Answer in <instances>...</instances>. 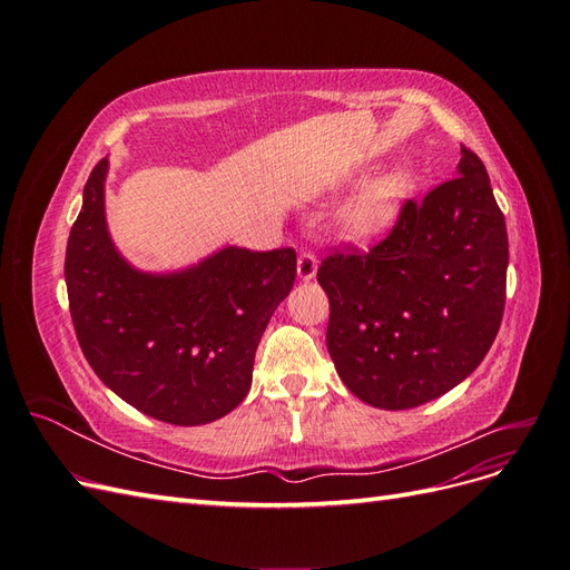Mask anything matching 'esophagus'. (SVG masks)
Returning a JSON list of instances; mask_svg holds the SVG:
<instances>
[{
    "instance_id": "1",
    "label": "esophagus",
    "mask_w": 570,
    "mask_h": 570,
    "mask_svg": "<svg viewBox=\"0 0 570 570\" xmlns=\"http://www.w3.org/2000/svg\"><path fill=\"white\" fill-rule=\"evenodd\" d=\"M318 271V262H316V254L314 252H299L297 258V273L302 281H312Z\"/></svg>"
}]
</instances>
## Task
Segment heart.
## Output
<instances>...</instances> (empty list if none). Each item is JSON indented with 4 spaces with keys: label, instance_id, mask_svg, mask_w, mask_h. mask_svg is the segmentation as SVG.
I'll return each instance as SVG.
<instances>
[{
    "label": "heart",
    "instance_id": "b5f03b06",
    "mask_svg": "<svg viewBox=\"0 0 570 570\" xmlns=\"http://www.w3.org/2000/svg\"><path fill=\"white\" fill-rule=\"evenodd\" d=\"M402 189L404 180L400 176H385L361 187L342 214V230L356 239H368L385 230L400 206Z\"/></svg>",
    "mask_w": 570,
    "mask_h": 570
}]
</instances>
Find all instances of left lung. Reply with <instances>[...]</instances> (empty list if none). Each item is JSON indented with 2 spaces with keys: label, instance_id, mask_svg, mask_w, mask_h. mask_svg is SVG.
I'll list each match as a JSON object with an SVG mask.
<instances>
[{
  "label": "left lung",
  "instance_id": "8db88e82",
  "mask_svg": "<svg viewBox=\"0 0 570 570\" xmlns=\"http://www.w3.org/2000/svg\"><path fill=\"white\" fill-rule=\"evenodd\" d=\"M509 237L485 166L461 145L454 178L406 199L366 254L323 258L327 352L361 402L402 411L465 381L499 333Z\"/></svg>",
  "mask_w": 570,
  "mask_h": 570
}]
</instances>
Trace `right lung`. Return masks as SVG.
Returning <instances> with one entry per match:
<instances>
[{
	"mask_svg": "<svg viewBox=\"0 0 570 570\" xmlns=\"http://www.w3.org/2000/svg\"><path fill=\"white\" fill-rule=\"evenodd\" d=\"M107 159L92 168L66 245L80 350L137 411L170 425L212 423L247 396L258 340L295 285L297 254L223 247L185 271H137L107 230Z\"/></svg>",
	"mask_w": 570,
	"mask_h": 570,
	"instance_id": "1",
	"label": "right lung"
}]
</instances>
